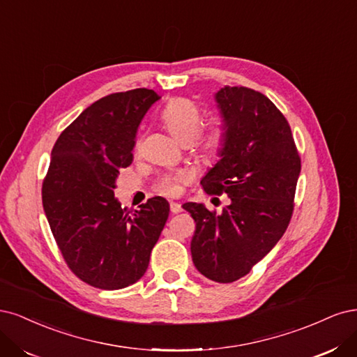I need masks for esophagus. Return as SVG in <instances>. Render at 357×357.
Instances as JSON below:
<instances>
[{
    "mask_svg": "<svg viewBox=\"0 0 357 357\" xmlns=\"http://www.w3.org/2000/svg\"><path fill=\"white\" fill-rule=\"evenodd\" d=\"M182 211V208H181V204L179 203H176V202H170V212L172 213H179Z\"/></svg>",
    "mask_w": 357,
    "mask_h": 357,
    "instance_id": "34e87169",
    "label": "esophagus"
}]
</instances>
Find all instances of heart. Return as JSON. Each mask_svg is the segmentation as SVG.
Listing matches in <instances>:
<instances>
[{"mask_svg": "<svg viewBox=\"0 0 357 357\" xmlns=\"http://www.w3.org/2000/svg\"><path fill=\"white\" fill-rule=\"evenodd\" d=\"M160 120L178 142L190 144L192 153L203 160L220 157L228 145L229 129L227 121L218 119L200 130L203 123L202 108L188 98L172 99L160 114ZM139 148L141 141H136L135 151H139ZM183 181V174H167L157 181L155 190L163 195H175Z\"/></svg>", "mask_w": 357, "mask_h": 357, "instance_id": "heart-1", "label": "heart"}]
</instances>
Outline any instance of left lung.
<instances>
[{"label":"left lung","mask_w":357,"mask_h":357,"mask_svg":"<svg viewBox=\"0 0 357 357\" xmlns=\"http://www.w3.org/2000/svg\"><path fill=\"white\" fill-rule=\"evenodd\" d=\"M216 102L229 141L200 183L208 195L227 194L229 203L221 213L197 203L182 208L195 222V268L213 282L231 283L266 257L289 225L301 157L289 123L266 95L225 86Z\"/></svg>","instance_id":"left-lung-1"}]
</instances>
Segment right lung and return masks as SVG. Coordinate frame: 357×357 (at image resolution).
<instances>
[{
	"mask_svg": "<svg viewBox=\"0 0 357 357\" xmlns=\"http://www.w3.org/2000/svg\"><path fill=\"white\" fill-rule=\"evenodd\" d=\"M160 96L133 89L91 103L59 135L43 181V206L56 245L79 280L123 289L145 274L169 216L153 197L139 211L114 197L120 170L133 162L137 126Z\"/></svg>",
	"mask_w": 357,
	"mask_h": 357,
	"instance_id": "right-lung-1",
	"label": "right lung"
}]
</instances>
